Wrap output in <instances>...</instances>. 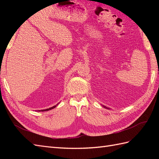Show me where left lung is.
<instances>
[{"instance_id": "left-lung-1", "label": "left lung", "mask_w": 159, "mask_h": 159, "mask_svg": "<svg viewBox=\"0 0 159 159\" xmlns=\"http://www.w3.org/2000/svg\"><path fill=\"white\" fill-rule=\"evenodd\" d=\"M104 108H106V109H109V108H107V107H105V106H103Z\"/></svg>"}]
</instances>
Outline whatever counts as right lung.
Here are the masks:
<instances>
[{"instance_id": "1", "label": "right lung", "mask_w": 159, "mask_h": 159, "mask_svg": "<svg viewBox=\"0 0 159 159\" xmlns=\"http://www.w3.org/2000/svg\"><path fill=\"white\" fill-rule=\"evenodd\" d=\"M57 105H55V106H53L52 107H50V108H49V109H43V110H39V111H47L51 110V109H54V108H55V107H57Z\"/></svg>"}]
</instances>
